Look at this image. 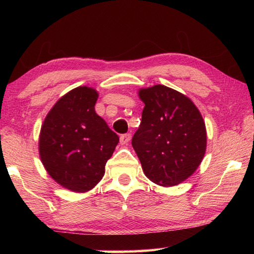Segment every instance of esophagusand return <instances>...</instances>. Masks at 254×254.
I'll return each mask as SVG.
<instances>
[{
  "instance_id": "34e87169",
  "label": "esophagus",
  "mask_w": 254,
  "mask_h": 254,
  "mask_svg": "<svg viewBox=\"0 0 254 254\" xmlns=\"http://www.w3.org/2000/svg\"><path fill=\"white\" fill-rule=\"evenodd\" d=\"M131 133H127V134H122L121 137H120V143L121 144H127L128 142H130L131 140Z\"/></svg>"
}]
</instances>
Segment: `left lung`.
Segmentation results:
<instances>
[{
	"label": "left lung",
	"mask_w": 254,
	"mask_h": 254,
	"mask_svg": "<svg viewBox=\"0 0 254 254\" xmlns=\"http://www.w3.org/2000/svg\"><path fill=\"white\" fill-rule=\"evenodd\" d=\"M144 103L132 147L152 183L171 187L198 168L207 144L205 122L190 98L165 85L139 89Z\"/></svg>",
	"instance_id": "1"
}]
</instances>
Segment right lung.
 Instances as JSON below:
<instances>
[{
  "label": "right lung",
  "mask_w": 254,
  "mask_h": 254,
  "mask_svg": "<svg viewBox=\"0 0 254 254\" xmlns=\"http://www.w3.org/2000/svg\"><path fill=\"white\" fill-rule=\"evenodd\" d=\"M96 89L79 86L56 102L39 135V154L49 176L74 192L91 190L105 174L119 136L96 114Z\"/></svg>",
  "instance_id": "obj_1"
}]
</instances>
